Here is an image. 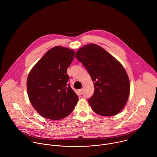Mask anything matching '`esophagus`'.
Wrapping results in <instances>:
<instances>
[{
  "instance_id": "1",
  "label": "esophagus",
  "mask_w": 157,
  "mask_h": 157,
  "mask_svg": "<svg viewBox=\"0 0 157 157\" xmlns=\"http://www.w3.org/2000/svg\"><path fill=\"white\" fill-rule=\"evenodd\" d=\"M79 93L80 94H82V89H79Z\"/></svg>"
}]
</instances>
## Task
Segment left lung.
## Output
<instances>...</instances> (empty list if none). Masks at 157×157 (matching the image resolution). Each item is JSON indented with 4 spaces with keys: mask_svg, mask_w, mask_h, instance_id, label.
Segmentation results:
<instances>
[{
    "mask_svg": "<svg viewBox=\"0 0 157 157\" xmlns=\"http://www.w3.org/2000/svg\"><path fill=\"white\" fill-rule=\"evenodd\" d=\"M75 57L90 75L94 93L88 99L100 116H113L124 109L130 94V81L121 63L96 44L79 48Z\"/></svg>",
    "mask_w": 157,
    "mask_h": 157,
    "instance_id": "1",
    "label": "left lung"
}]
</instances>
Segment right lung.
<instances>
[{
  "mask_svg": "<svg viewBox=\"0 0 157 157\" xmlns=\"http://www.w3.org/2000/svg\"><path fill=\"white\" fill-rule=\"evenodd\" d=\"M75 57L73 50L55 47L31 70L27 87L29 100L42 117L59 120L70 114L78 96L68 83L67 69Z\"/></svg>",
  "mask_w": 157,
  "mask_h": 157,
  "instance_id": "add662e5",
  "label": "right lung"
}]
</instances>
